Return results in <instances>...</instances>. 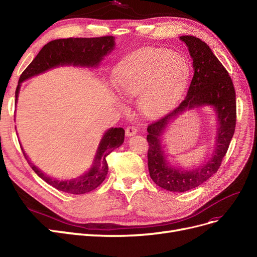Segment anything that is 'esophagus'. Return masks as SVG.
Masks as SVG:
<instances>
[{
	"instance_id": "obj_1",
	"label": "esophagus",
	"mask_w": 257,
	"mask_h": 257,
	"mask_svg": "<svg viewBox=\"0 0 257 257\" xmlns=\"http://www.w3.org/2000/svg\"><path fill=\"white\" fill-rule=\"evenodd\" d=\"M137 133H138L137 127H134V126H128V127L126 128V136H127V137H132V136H134V134H137Z\"/></svg>"
}]
</instances>
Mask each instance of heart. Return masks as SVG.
<instances>
[{
	"mask_svg": "<svg viewBox=\"0 0 257 257\" xmlns=\"http://www.w3.org/2000/svg\"><path fill=\"white\" fill-rule=\"evenodd\" d=\"M190 74V64L177 52L145 49L121 61L113 75L117 92L127 98L137 97L141 112L157 117L167 112L183 91Z\"/></svg>",
	"mask_w": 257,
	"mask_h": 257,
	"instance_id": "heart-1",
	"label": "heart"
}]
</instances>
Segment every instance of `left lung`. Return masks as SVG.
I'll return each mask as SVG.
<instances>
[{
  "label": "left lung",
  "mask_w": 257,
  "mask_h": 257,
  "mask_svg": "<svg viewBox=\"0 0 257 257\" xmlns=\"http://www.w3.org/2000/svg\"><path fill=\"white\" fill-rule=\"evenodd\" d=\"M193 58L194 76L186 96L178 107L148 126V168L151 179L160 187L174 193L187 192L208 180L221 167L236 124V100L232 80L210 48L200 38L181 36ZM212 105L218 117V131L212 158L193 170L172 167L166 161L160 138L171 119L185 110Z\"/></svg>",
  "instance_id": "8db88e82"
}]
</instances>
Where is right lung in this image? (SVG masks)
Returning <instances> with one entry per match:
<instances>
[{
    "label": "right lung",
    "mask_w": 257,
    "mask_h": 257,
    "mask_svg": "<svg viewBox=\"0 0 257 257\" xmlns=\"http://www.w3.org/2000/svg\"><path fill=\"white\" fill-rule=\"evenodd\" d=\"M113 49V36L91 38L70 37L52 40L44 46L32 62L22 73L16 90V103L18 102L21 83L23 81L59 65L97 67L104 56L109 54ZM124 138L125 130L123 128L108 129L100 142L90 170L82 176L71 180H57L51 178L31 163L28 156L24 152L23 148L22 150L32 170L47 183L64 193L82 195L93 191L105 180L108 172L106 157L124 143Z\"/></svg>",
    "instance_id": "obj_1"
}]
</instances>
